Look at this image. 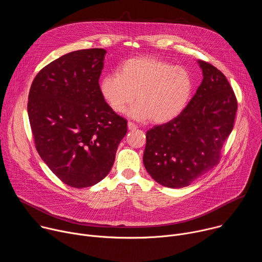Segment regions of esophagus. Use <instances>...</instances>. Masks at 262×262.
<instances>
[{
	"instance_id": "34e87169",
	"label": "esophagus",
	"mask_w": 262,
	"mask_h": 262,
	"mask_svg": "<svg viewBox=\"0 0 262 262\" xmlns=\"http://www.w3.org/2000/svg\"><path fill=\"white\" fill-rule=\"evenodd\" d=\"M127 127H128V129H129V130H135V129H137V128H138V126H137L135 123L130 122V121H128V122H127Z\"/></svg>"
}]
</instances>
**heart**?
<instances>
[{
  "instance_id": "heart-1",
  "label": "heart",
  "mask_w": 262,
  "mask_h": 262,
  "mask_svg": "<svg viewBox=\"0 0 262 262\" xmlns=\"http://www.w3.org/2000/svg\"><path fill=\"white\" fill-rule=\"evenodd\" d=\"M100 93L108 106L121 113L136 95L128 115L139 120L166 123L176 118L188 103L193 80L184 67L156 57H137L122 63L117 73L104 76Z\"/></svg>"
}]
</instances>
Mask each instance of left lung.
Wrapping results in <instances>:
<instances>
[{
    "mask_svg": "<svg viewBox=\"0 0 262 262\" xmlns=\"http://www.w3.org/2000/svg\"><path fill=\"white\" fill-rule=\"evenodd\" d=\"M198 64L203 80L188 105L146 133L145 169L167 188H184L212 169L233 128L237 101L229 82L211 64Z\"/></svg>",
    "mask_w": 262,
    "mask_h": 262,
    "instance_id": "8db88e82",
    "label": "left lung"
}]
</instances>
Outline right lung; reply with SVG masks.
Segmentation results:
<instances>
[{"mask_svg": "<svg viewBox=\"0 0 262 262\" xmlns=\"http://www.w3.org/2000/svg\"><path fill=\"white\" fill-rule=\"evenodd\" d=\"M103 49L66 54L35 77L28 115L42 161L65 184L82 189L102 180L114 164L127 121L101 96Z\"/></svg>", "mask_w": 262, "mask_h": 262, "instance_id": "right-lung-1", "label": "right lung"}]
</instances>
